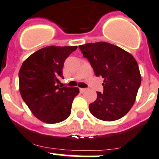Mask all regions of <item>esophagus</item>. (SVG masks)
Here are the masks:
<instances>
[{
  "label": "esophagus",
  "instance_id": "obj_1",
  "mask_svg": "<svg viewBox=\"0 0 159 159\" xmlns=\"http://www.w3.org/2000/svg\"><path fill=\"white\" fill-rule=\"evenodd\" d=\"M86 90H87V89H84V88L80 89V92H81V93H84V92H85Z\"/></svg>",
  "mask_w": 159,
  "mask_h": 159
}]
</instances>
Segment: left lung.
<instances>
[{
    "instance_id": "1",
    "label": "left lung",
    "mask_w": 159,
    "mask_h": 159,
    "mask_svg": "<svg viewBox=\"0 0 159 159\" xmlns=\"http://www.w3.org/2000/svg\"><path fill=\"white\" fill-rule=\"evenodd\" d=\"M83 56L93 68L96 77L103 78V93L89 104L96 118L112 121L122 118L134 104L140 83L137 62L130 53L107 42L79 46Z\"/></svg>"
}]
</instances>
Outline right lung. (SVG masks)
Listing matches in <instances>:
<instances>
[{
  "instance_id": "obj_1",
  "label": "right lung",
  "mask_w": 159,
  "mask_h": 159,
  "mask_svg": "<svg viewBox=\"0 0 159 159\" xmlns=\"http://www.w3.org/2000/svg\"><path fill=\"white\" fill-rule=\"evenodd\" d=\"M77 46H48L33 53L19 73V92L33 115L41 121L55 124L70 115L71 106L79 93L77 87L59 85L66 58Z\"/></svg>"
}]
</instances>
